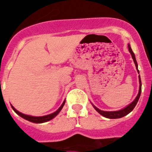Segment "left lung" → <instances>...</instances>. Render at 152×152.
<instances>
[{
  "mask_svg": "<svg viewBox=\"0 0 152 152\" xmlns=\"http://www.w3.org/2000/svg\"><path fill=\"white\" fill-rule=\"evenodd\" d=\"M128 48H129V51L131 54V56H132V58L134 61V64H135V65H136L137 72L139 73V69H138L137 61H136L135 54H134V53L132 52V48H131L130 45H129V44H128ZM139 93H138L136 98L134 99L133 102H131L129 104H128L126 107H125L124 108L121 109V110H116V111H104V110H100V109H98V107H95L94 104H92V106L94 107V108L95 109V110L98 111V113H99L101 115L103 116V117H107V118H109V119L121 118V117H124V116L127 115L128 113H130V112L133 110L134 107H136V104H137L138 101H139V97H140V95H141V91H142V82H141L140 76H139Z\"/></svg>",
  "mask_w": 152,
  "mask_h": 152,
  "instance_id": "8db88e82",
  "label": "left lung"
}]
</instances>
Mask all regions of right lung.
I'll return each instance as SVG.
<instances>
[{
  "label": "right lung",
  "instance_id": "add662e5",
  "mask_svg": "<svg viewBox=\"0 0 152 152\" xmlns=\"http://www.w3.org/2000/svg\"><path fill=\"white\" fill-rule=\"evenodd\" d=\"M65 102H66V101L64 100V102H63V104H61V106L59 108L57 109L55 112H54V113H50V114H48V115L42 116V117H34V116L27 115V114H24V113H20V112L18 111V110H16V109H15V107L12 104H11V107L13 108V110H14V111L16 112L17 114H18L19 116H20L21 117H23V119H25V120H28V121H30V122L35 123V124H42V123L48 122V121H49V120H52L53 118H54V117H55L56 116H57V114L60 113V111L62 110L63 107H64V104H65Z\"/></svg>",
  "mask_w": 152,
  "mask_h": 152
}]
</instances>
